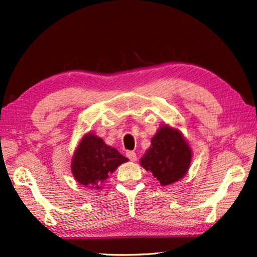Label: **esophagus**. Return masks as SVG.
<instances>
[{"label":"esophagus","mask_w":257,"mask_h":257,"mask_svg":"<svg viewBox=\"0 0 257 257\" xmlns=\"http://www.w3.org/2000/svg\"><path fill=\"white\" fill-rule=\"evenodd\" d=\"M126 156L128 157L129 160L131 161H136L137 160V154L134 151H128L126 152Z\"/></svg>","instance_id":"esophagus-1"}]
</instances>
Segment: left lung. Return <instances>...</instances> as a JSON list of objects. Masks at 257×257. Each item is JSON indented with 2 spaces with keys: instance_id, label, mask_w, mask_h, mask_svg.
Listing matches in <instances>:
<instances>
[{
  "instance_id": "1",
  "label": "left lung",
  "mask_w": 257,
  "mask_h": 257,
  "mask_svg": "<svg viewBox=\"0 0 257 257\" xmlns=\"http://www.w3.org/2000/svg\"><path fill=\"white\" fill-rule=\"evenodd\" d=\"M152 145L141 158V165L161 185L179 181L187 172L192 152L180 131L163 126L152 139Z\"/></svg>"
}]
</instances>
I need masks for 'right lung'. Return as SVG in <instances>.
<instances>
[{"label":"right lung","mask_w":257,"mask_h":257,"mask_svg":"<svg viewBox=\"0 0 257 257\" xmlns=\"http://www.w3.org/2000/svg\"><path fill=\"white\" fill-rule=\"evenodd\" d=\"M128 159L107 146L101 138L86 135L77 146L72 160V173L82 185L100 188L108 175Z\"/></svg>","instance_id":"1"}]
</instances>
